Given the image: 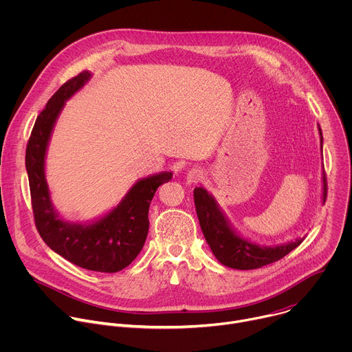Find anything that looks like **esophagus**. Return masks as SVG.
I'll return each mask as SVG.
<instances>
[{"mask_svg":"<svg viewBox=\"0 0 352 352\" xmlns=\"http://www.w3.org/2000/svg\"><path fill=\"white\" fill-rule=\"evenodd\" d=\"M202 178H204V173L199 168H192L186 173V184H189V185L197 184L199 181H202Z\"/></svg>","mask_w":352,"mask_h":352,"instance_id":"obj_1","label":"esophagus"}]
</instances>
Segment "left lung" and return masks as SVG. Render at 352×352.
<instances>
[{
    "label": "left lung",
    "mask_w": 352,
    "mask_h": 352,
    "mask_svg": "<svg viewBox=\"0 0 352 352\" xmlns=\"http://www.w3.org/2000/svg\"><path fill=\"white\" fill-rule=\"evenodd\" d=\"M320 136V148L323 159V135L318 125ZM326 174L322 171V204L326 202ZM193 200L200 228L204 231L206 242L209 243L216 259L231 269L252 270L259 269L273 262L280 261L291 250H294L305 236L296 238L284 243L267 246L261 245L252 239L241 235L231 224L228 216L217 204L216 197L204 186H197L193 190Z\"/></svg>",
    "instance_id": "left-lung-1"
}]
</instances>
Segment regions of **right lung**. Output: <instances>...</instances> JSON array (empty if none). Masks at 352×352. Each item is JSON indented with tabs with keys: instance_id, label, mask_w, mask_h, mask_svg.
<instances>
[{
	"instance_id": "add662e5",
	"label": "right lung",
	"mask_w": 352,
	"mask_h": 352,
	"mask_svg": "<svg viewBox=\"0 0 352 352\" xmlns=\"http://www.w3.org/2000/svg\"><path fill=\"white\" fill-rule=\"evenodd\" d=\"M90 78L91 72L83 71L48 100L26 147V171L36 227L48 248L79 267L116 273L129 266L142 250L148 231L150 202L157 188L173 178V173L138 179L116 208L94 220L68 221L57 212L45 179L47 148L65 103Z\"/></svg>"
}]
</instances>
